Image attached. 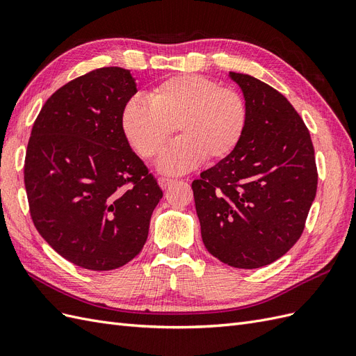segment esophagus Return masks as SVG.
Instances as JSON below:
<instances>
[{
	"instance_id": "1",
	"label": "esophagus",
	"mask_w": 356,
	"mask_h": 356,
	"mask_svg": "<svg viewBox=\"0 0 356 356\" xmlns=\"http://www.w3.org/2000/svg\"><path fill=\"white\" fill-rule=\"evenodd\" d=\"M172 184H174V179H169V178H159V186L163 188V190H166V188H169Z\"/></svg>"
}]
</instances>
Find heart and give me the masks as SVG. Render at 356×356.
I'll list each match as a JSON object with an SVG mask.
<instances>
[{
	"label": "heart",
	"mask_w": 356,
	"mask_h": 356,
	"mask_svg": "<svg viewBox=\"0 0 356 356\" xmlns=\"http://www.w3.org/2000/svg\"><path fill=\"white\" fill-rule=\"evenodd\" d=\"M248 120L242 96L202 75H175L148 93V102L132 98L122 111L129 144L145 159L161 153L177 131L181 138L159 160V170L181 175L207 159L229 157L243 136Z\"/></svg>",
	"instance_id": "b5f03b06"
}]
</instances>
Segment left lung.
<instances>
[{"instance_id": "obj_1", "label": "left lung", "mask_w": 356, "mask_h": 356, "mask_svg": "<svg viewBox=\"0 0 356 356\" xmlns=\"http://www.w3.org/2000/svg\"><path fill=\"white\" fill-rule=\"evenodd\" d=\"M248 110L234 152L193 181L202 241L224 264L258 268L300 239L316 196L310 134L294 106L272 86L229 72Z\"/></svg>"}]
</instances>
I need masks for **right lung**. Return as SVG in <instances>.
<instances>
[{"mask_svg":"<svg viewBox=\"0 0 356 356\" xmlns=\"http://www.w3.org/2000/svg\"><path fill=\"white\" fill-rule=\"evenodd\" d=\"M136 92L129 70H95L53 93L32 126L25 159L32 221L59 255L88 270L134 260L163 196L123 132V106Z\"/></svg>","mask_w":356,"mask_h":356,"instance_id":"add662e5","label":"right lung"}]
</instances>
